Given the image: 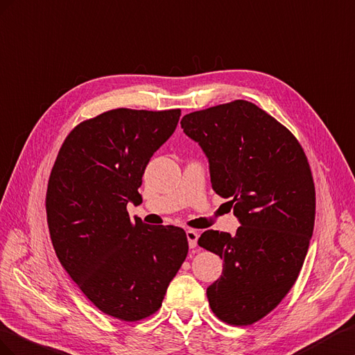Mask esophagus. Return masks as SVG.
I'll list each match as a JSON object with an SVG mask.
<instances>
[{
    "instance_id": "34e87169",
    "label": "esophagus",
    "mask_w": 355,
    "mask_h": 355,
    "mask_svg": "<svg viewBox=\"0 0 355 355\" xmlns=\"http://www.w3.org/2000/svg\"><path fill=\"white\" fill-rule=\"evenodd\" d=\"M186 236H187V241H189V247L190 248H195L198 245V238H199V232L193 230V229H189L186 232Z\"/></svg>"
}]
</instances>
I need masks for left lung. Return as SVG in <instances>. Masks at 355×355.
Instances as JSON below:
<instances>
[{
    "label": "left lung",
    "mask_w": 355,
    "mask_h": 355,
    "mask_svg": "<svg viewBox=\"0 0 355 355\" xmlns=\"http://www.w3.org/2000/svg\"><path fill=\"white\" fill-rule=\"evenodd\" d=\"M209 162L212 190L229 199L241 226L207 230L198 244L225 261L207 288L216 315L234 326L266 317L295 286L315 221V186L296 137L244 99L181 120Z\"/></svg>",
    "instance_id": "8db88e82"
}]
</instances>
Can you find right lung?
<instances>
[{"mask_svg": "<svg viewBox=\"0 0 355 355\" xmlns=\"http://www.w3.org/2000/svg\"><path fill=\"white\" fill-rule=\"evenodd\" d=\"M181 110L116 108L78 123L50 172L46 212L60 265L94 305L121 321L162 306L189 252L186 232L128 214L148 160L174 134Z\"/></svg>", "mask_w": 355, "mask_h": 355, "instance_id": "obj_1", "label": "right lung"}]
</instances>
